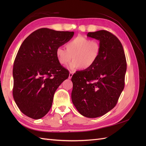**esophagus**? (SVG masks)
<instances>
[{
	"mask_svg": "<svg viewBox=\"0 0 146 146\" xmlns=\"http://www.w3.org/2000/svg\"><path fill=\"white\" fill-rule=\"evenodd\" d=\"M72 76H73V72H69V79L71 78L72 77Z\"/></svg>",
	"mask_w": 146,
	"mask_h": 146,
	"instance_id": "34e87169",
	"label": "esophagus"
}]
</instances>
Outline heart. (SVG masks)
I'll list each match as a JSON object with an SVG mask.
<instances>
[{"instance_id":"heart-1","label":"heart","mask_w":146,"mask_h":146,"mask_svg":"<svg viewBox=\"0 0 146 146\" xmlns=\"http://www.w3.org/2000/svg\"><path fill=\"white\" fill-rule=\"evenodd\" d=\"M66 48L58 47L56 50V57L58 63L67 66L70 61L69 68L75 70L81 68L89 69L96 63L100 53L99 42L94 39L78 36L66 44Z\"/></svg>"}]
</instances>
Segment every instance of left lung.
<instances>
[{
    "instance_id": "obj_1",
    "label": "left lung",
    "mask_w": 146,
    "mask_h": 146,
    "mask_svg": "<svg viewBox=\"0 0 146 146\" xmlns=\"http://www.w3.org/2000/svg\"><path fill=\"white\" fill-rule=\"evenodd\" d=\"M87 36L99 41V55L92 67L72 76L71 99L82 115L95 118L116 106L124 88L127 62L122 44L115 35L99 30Z\"/></svg>"
}]
</instances>
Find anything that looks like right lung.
Listing matches in <instances>:
<instances>
[{"mask_svg": "<svg viewBox=\"0 0 146 146\" xmlns=\"http://www.w3.org/2000/svg\"><path fill=\"white\" fill-rule=\"evenodd\" d=\"M74 34L42 28L22 43L13 65V96L25 115L38 119L50 110L55 92L69 75L57 60L56 50Z\"/></svg>", "mask_w": 146, "mask_h": 146, "instance_id": "1", "label": "right lung"}]
</instances>
